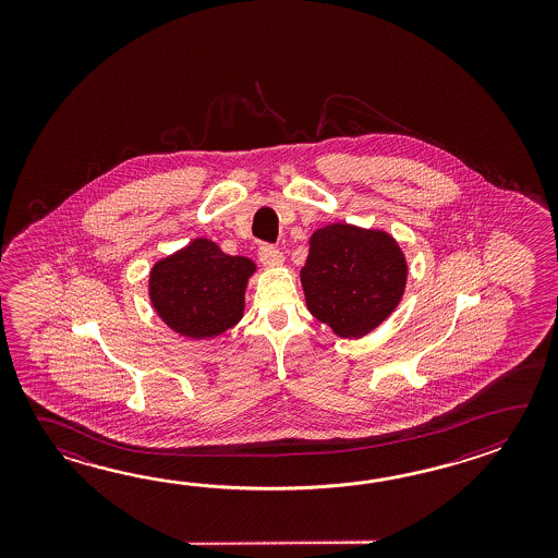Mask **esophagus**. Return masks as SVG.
<instances>
[{
  "label": "esophagus",
  "instance_id": "34e87169",
  "mask_svg": "<svg viewBox=\"0 0 558 558\" xmlns=\"http://www.w3.org/2000/svg\"><path fill=\"white\" fill-rule=\"evenodd\" d=\"M257 257H259V262H262L263 265H277V263L283 262V253L277 250L275 245H271V243H263V245H259Z\"/></svg>",
  "mask_w": 558,
  "mask_h": 558
}]
</instances>
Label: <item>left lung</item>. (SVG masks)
<instances>
[{
  "mask_svg": "<svg viewBox=\"0 0 558 558\" xmlns=\"http://www.w3.org/2000/svg\"><path fill=\"white\" fill-rule=\"evenodd\" d=\"M404 281L407 263L392 238L343 223L311 238L301 269L308 311L341 337H361L387 319Z\"/></svg>",
  "mask_w": 558,
  "mask_h": 558,
  "instance_id": "obj_1",
  "label": "left lung"
}]
</instances>
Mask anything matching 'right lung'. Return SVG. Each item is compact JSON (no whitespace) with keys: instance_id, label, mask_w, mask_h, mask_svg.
I'll use <instances>...</instances> for the list:
<instances>
[{"instance_id":"1","label":"right lung","mask_w":558,"mask_h":558,"mask_svg":"<svg viewBox=\"0 0 558 558\" xmlns=\"http://www.w3.org/2000/svg\"><path fill=\"white\" fill-rule=\"evenodd\" d=\"M255 265L231 257L207 239L157 263L149 296L159 317L191 339L215 337L243 317V295Z\"/></svg>"}]
</instances>
